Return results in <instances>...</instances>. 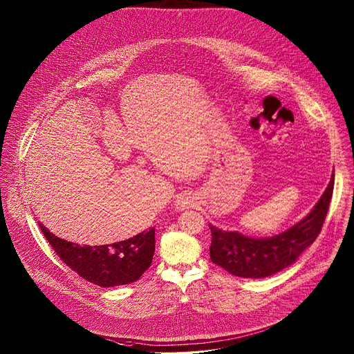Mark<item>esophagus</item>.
<instances>
[{"label":"esophagus","mask_w":354,"mask_h":354,"mask_svg":"<svg viewBox=\"0 0 354 354\" xmlns=\"http://www.w3.org/2000/svg\"><path fill=\"white\" fill-rule=\"evenodd\" d=\"M196 204V197L192 194V193H180L176 200L174 201V207L178 209V211H185V209H190L193 208Z\"/></svg>","instance_id":"obj_1"}]
</instances>
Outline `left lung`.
Wrapping results in <instances>:
<instances>
[{
  "label": "left lung",
  "mask_w": 354,
  "mask_h": 354,
  "mask_svg": "<svg viewBox=\"0 0 354 354\" xmlns=\"http://www.w3.org/2000/svg\"><path fill=\"white\" fill-rule=\"evenodd\" d=\"M334 190V174L320 200L304 218L274 236L253 238L238 231H224L209 224L211 260L241 278H267L294 264L317 238Z\"/></svg>",
  "instance_id": "left-lung-1"
}]
</instances>
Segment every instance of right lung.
I'll return each mask as SVG.
<instances>
[{
  "mask_svg": "<svg viewBox=\"0 0 354 354\" xmlns=\"http://www.w3.org/2000/svg\"><path fill=\"white\" fill-rule=\"evenodd\" d=\"M39 227L53 250L72 271L101 287L138 281L153 260L154 227L126 241L101 246H80L57 238L42 224Z\"/></svg>",
  "mask_w": 354,
  "mask_h": 354,
  "instance_id": "obj_1",
  "label": "right lung"
}]
</instances>
